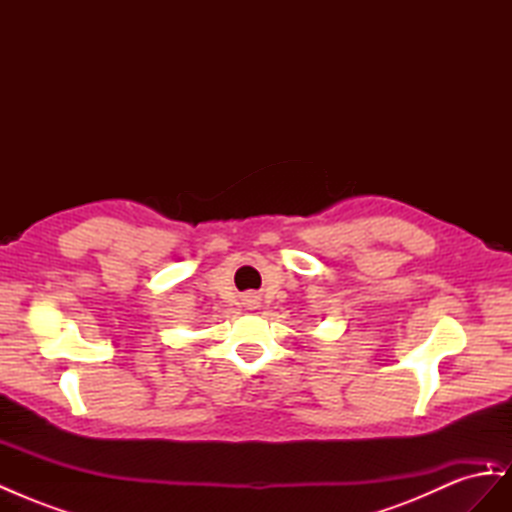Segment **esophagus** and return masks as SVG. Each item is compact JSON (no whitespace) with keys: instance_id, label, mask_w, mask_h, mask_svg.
<instances>
[{"instance_id":"obj_1","label":"esophagus","mask_w":512,"mask_h":512,"mask_svg":"<svg viewBox=\"0 0 512 512\" xmlns=\"http://www.w3.org/2000/svg\"><path fill=\"white\" fill-rule=\"evenodd\" d=\"M243 301H245L247 307H256L258 305V297H254V294H250V297H245Z\"/></svg>"}]
</instances>
